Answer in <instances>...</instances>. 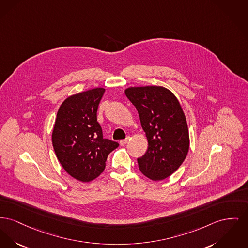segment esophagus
Here are the masks:
<instances>
[{"label":"esophagus","mask_w":248,"mask_h":248,"mask_svg":"<svg viewBox=\"0 0 248 248\" xmlns=\"http://www.w3.org/2000/svg\"><path fill=\"white\" fill-rule=\"evenodd\" d=\"M128 141H129V137L126 138L125 140H122L120 141V144H121V146H124Z\"/></svg>","instance_id":"esophagus-1"}]
</instances>
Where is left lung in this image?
<instances>
[{
	"instance_id": "obj_1",
	"label": "left lung",
	"mask_w": 248,
	"mask_h": 248,
	"mask_svg": "<svg viewBox=\"0 0 248 248\" xmlns=\"http://www.w3.org/2000/svg\"><path fill=\"white\" fill-rule=\"evenodd\" d=\"M124 93L139 112L149 145L145 155L138 158L139 169L153 181L164 180L179 169L189 150L182 106L163 86L129 87Z\"/></svg>"
}]
</instances>
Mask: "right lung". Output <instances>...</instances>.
Listing matches in <instances>:
<instances>
[{
    "label": "right lung",
    "instance_id": "1",
    "mask_svg": "<svg viewBox=\"0 0 248 248\" xmlns=\"http://www.w3.org/2000/svg\"><path fill=\"white\" fill-rule=\"evenodd\" d=\"M104 88L68 96L59 108L51 140L60 164L74 179L88 183L102 173L110 152L119 144L103 139L97 122Z\"/></svg>",
    "mask_w": 248,
    "mask_h": 248
}]
</instances>
